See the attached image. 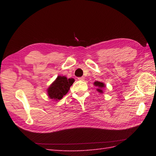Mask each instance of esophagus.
Returning <instances> with one entry per match:
<instances>
[{"instance_id":"34e87169","label":"esophagus","mask_w":156,"mask_h":156,"mask_svg":"<svg viewBox=\"0 0 156 156\" xmlns=\"http://www.w3.org/2000/svg\"><path fill=\"white\" fill-rule=\"evenodd\" d=\"M78 80H81V81H84V77H80V78H78Z\"/></svg>"}]
</instances>
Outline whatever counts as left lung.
<instances>
[{"instance_id": "8db88e82", "label": "left lung", "mask_w": 156, "mask_h": 156, "mask_svg": "<svg viewBox=\"0 0 156 156\" xmlns=\"http://www.w3.org/2000/svg\"><path fill=\"white\" fill-rule=\"evenodd\" d=\"M94 85L98 87V88L97 89L98 92H101V93H102V92H103V91H102V88L105 87V85L104 83H102L101 82L96 81L94 82Z\"/></svg>"}]
</instances>
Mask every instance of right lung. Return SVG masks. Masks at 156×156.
Masks as SVG:
<instances>
[{"label": "right lung", "instance_id": "obj_1", "mask_svg": "<svg viewBox=\"0 0 156 156\" xmlns=\"http://www.w3.org/2000/svg\"><path fill=\"white\" fill-rule=\"evenodd\" d=\"M74 82V79L67 78L66 76H59L55 80L48 88L49 98L54 100H60L68 93L71 86Z\"/></svg>", "mask_w": 156, "mask_h": 156}]
</instances>
